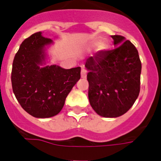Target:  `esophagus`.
<instances>
[{"mask_svg":"<svg viewBox=\"0 0 161 161\" xmlns=\"http://www.w3.org/2000/svg\"><path fill=\"white\" fill-rule=\"evenodd\" d=\"M87 71L86 69H82V70H81V77L83 78H86L87 77Z\"/></svg>","mask_w":161,"mask_h":161,"instance_id":"34e87169","label":"esophagus"}]
</instances>
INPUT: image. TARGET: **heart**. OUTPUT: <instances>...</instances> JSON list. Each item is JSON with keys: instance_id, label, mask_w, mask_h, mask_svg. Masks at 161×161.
Listing matches in <instances>:
<instances>
[{"instance_id": "b5f03b06", "label": "heart", "mask_w": 161, "mask_h": 161, "mask_svg": "<svg viewBox=\"0 0 161 161\" xmlns=\"http://www.w3.org/2000/svg\"><path fill=\"white\" fill-rule=\"evenodd\" d=\"M97 44H100V42H97ZM101 49H104V48H105V46H104V45H101Z\"/></svg>"}]
</instances>
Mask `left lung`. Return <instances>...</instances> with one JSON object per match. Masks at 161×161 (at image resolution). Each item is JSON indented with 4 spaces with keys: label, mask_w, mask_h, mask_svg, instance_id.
<instances>
[{
    "label": "left lung",
    "mask_w": 161,
    "mask_h": 161,
    "mask_svg": "<svg viewBox=\"0 0 161 161\" xmlns=\"http://www.w3.org/2000/svg\"><path fill=\"white\" fill-rule=\"evenodd\" d=\"M115 48L101 50L86 61L88 98L97 114L107 118L123 115L140 92L142 63L133 43L113 35Z\"/></svg>",
    "instance_id": "8db88e82"
}]
</instances>
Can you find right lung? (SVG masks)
<instances>
[{"label":"right lung","instance_id":"1","mask_svg":"<svg viewBox=\"0 0 161 161\" xmlns=\"http://www.w3.org/2000/svg\"><path fill=\"white\" fill-rule=\"evenodd\" d=\"M51 42L41 32L33 33L21 43L13 60L11 83L14 96L23 109L36 118L56 115L80 79V67H40L44 60V47Z\"/></svg>","mask_w":161,"mask_h":161}]
</instances>
